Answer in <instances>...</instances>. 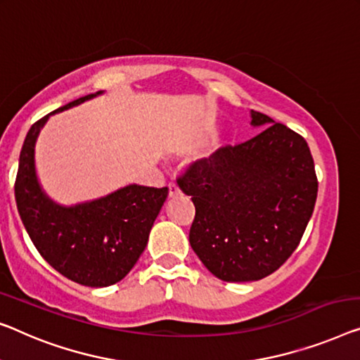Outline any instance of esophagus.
I'll return each instance as SVG.
<instances>
[{
  "instance_id": "esophagus-1",
  "label": "esophagus",
  "mask_w": 360,
  "mask_h": 360,
  "mask_svg": "<svg viewBox=\"0 0 360 360\" xmlns=\"http://www.w3.org/2000/svg\"><path fill=\"white\" fill-rule=\"evenodd\" d=\"M181 194V189L176 184H173V182H171V184L168 186V195H169V198H173V197H176V195H179Z\"/></svg>"
}]
</instances>
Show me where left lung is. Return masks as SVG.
I'll use <instances>...</instances> for the list:
<instances>
[{"instance_id":"obj_1","label":"left lung","mask_w":360,"mask_h":360,"mask_svg":"<svg viewBox=\"0 0 360 360\" xmlns=\"http://www.w3.org/2000/svg\"><path fill=\"white\" fill-rule=\"evenodd\" d=\"M250 117L260 134L218 148L178 179L195 205L191 248L229 283L262 280L291 257L319 191L304 137L264 112L250 110Z\"/></svg>"}]
</instances>
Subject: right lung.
I'll return each instance as SVG.
<instances>
[{
    "label": "right lung",
    "instance_id": "add662e5",
    "mask_svg": "<svg viewBox=\"0 0 360 360\" xmlns=\"http://www.w3.org/2000/svg\"><path fill=\"white\" fill-rule=\"evenodd\" d=\"M101 94L103 90L74 100L29 129L14 187L20 219L40 255L63 276L90 288L111 286L132 270L168 197V187L129 184L94 200L61 205L43 191L35 166L43 126L56 112Z\"/></svg>",
    "mask_w": 360,
    "mask_h": 360
}]
</instances>
